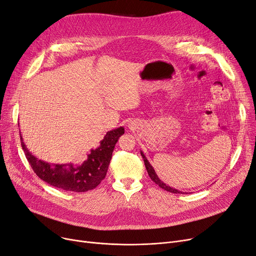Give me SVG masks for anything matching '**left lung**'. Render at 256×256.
I'll list each match as a JSON object with an SVG mask.
<instances>
[{
    "label": "left lung",
    "mask_w": 256,
    "mask_h": 256,
    "mask_svg": "<svg viewBox=\"0 0 256 256\" xmlns=\"http://www.w3.org/2000/svg\"><path fill=\"white\" fill-rule=\"evenodd\" d=\"M141 152V156H142V158H143L144 164H146V168L148 174V176H150V179H152L156 184L159 185V187L163 188V190H166V192H172V194H184V192H180V190H176V188H172V187H170V186H168V185H166L163 181H161L160 178L158 176L157 174H156L154 168L150 165V163L148 162V160L146 159V156H144V154H143L142 152Z\"/></svg>",
    "instance_id": "1"
}]
</instances>
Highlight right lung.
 Instances as JSON below:
<instances>
[{"instance_id": "right-lung-1", "label": "right lung", "mask_w": 256, "mask_h": 256, "mask_svg": "<svg viewBox=\"0 0 256 256\" xmlns=\"http://www.w3.org/2000/svg\"><path fill=\"white\" fill-rule=\"evenodd\" d=\"M124 134V128L122 126L108 132L98 148H92L88 159L80 165L51 164L38 160L28 150L20 135L26 158L38 178L51 186L66 192H84L94 190L104 179L116 143Z\"/></svg>"}]
</instances>
